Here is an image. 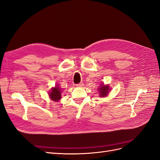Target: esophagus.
Listing matches in <instances>:
<instances>
[{
    "mask_svg": "<svg viewBox=\"0 0 160 160\" xmlns=\"http://www.w3.org/2000/svg\"><path fill=\"white\" fill-rule=\"evenodd\" d=\"M83 85H84V83H83V82H80V83H79V84H76V86H78V87H82Z\"/></svg>",
    "mask_w": 160,
    "mask_h": 160,
    "instance_id": "obj_1",
    "label": "esophagus"
}]
</instances>
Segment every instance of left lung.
<instances>
[{"label":"left lung","mask_w":160,"mask_h":160,"mask_svg":"<svg viewBox=\"0 0 160 160\" xmlns=\"http://www.w3.org/2000/svg\"><path fill=\"white\" fill-rule=\"evenodd\" d=\"M109 88L108 86H105V85H102L101 86H100V88H98V92L100 94V97H107L108 94V91H109Z\"/></svg>","instance_id":"1"}]
</instances>
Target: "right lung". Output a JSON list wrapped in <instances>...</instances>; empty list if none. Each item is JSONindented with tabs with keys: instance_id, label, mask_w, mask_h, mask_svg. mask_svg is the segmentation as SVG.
<instances>
[{
	"instance_id": "1",
	"label": "right lung",
	"mask_w": 160,
	"mask_h": 160,
	"mask_svg": "<svg viewBox=\"0 0 160 160\" xmlns=\"http://www.w3.org/2000/svg\"><path fill=\"white\" fill-rule=\"evenodd\" d=\"M62 88H60L58 85L55 88H52V91L49 93V97L53 101H59L61 99Z\"/></svg>"
}]
</instances>
